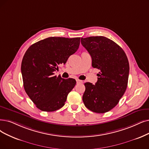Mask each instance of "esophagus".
Masks as SVG:
<instances>
[{
    "instance_id": "1",
    "label": "esophagus",
    "mask_w": 149,
    "mask_h": 149,
    "mask_svg": "<svg viewBox=\"0 0 149 149\" xmlns=\"http://www.w3.org/2000/svg\"><path fill=\"white\" fill-rule=\"evenodd\" d=\"M76 82H77V83H78V84H82V83H83V81H81V80H79V79H77Z\"/></svg>"
}]
</instances>
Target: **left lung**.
<instances>
[{
    "mask_svg": "<svg viewBox=\"0 0 149 149\" xmlns=\"http://www.w3.org/2000/svg\"><path fill=\"white\" fill-rule=\"evenodd\" d=\"M81 42L91 56L92 67L100 71L95 85L84 84L83 102L94 112H108L118 104L127 89L128 58L121 47L105 37L81 38Z\"/></svg>",
    "mask_w": 149,
    "mask_h": 149,
    "instance_id": "obj_1",
    "label": "left lung"
}]
</instances>
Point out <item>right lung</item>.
<instances>
[{
  "mask_svg": "<svg viewBox=\"0 0 149 149\" xmlns=\"http://www.w3.org/2000/svg\"><path fill=\"white\" fill-rule=\"evenodd\" d=\"M80 38L49 37L26 51L21 63L24 87L39 109L52 112L64 106L76 82L73 78L57 77L54 72L78 49Z\"/></svg>",
  "mask_w": 149,
  "mask_h": 149,
  "instance_id": "add662e5",
  "label": "right lung"
}]
</instances>
